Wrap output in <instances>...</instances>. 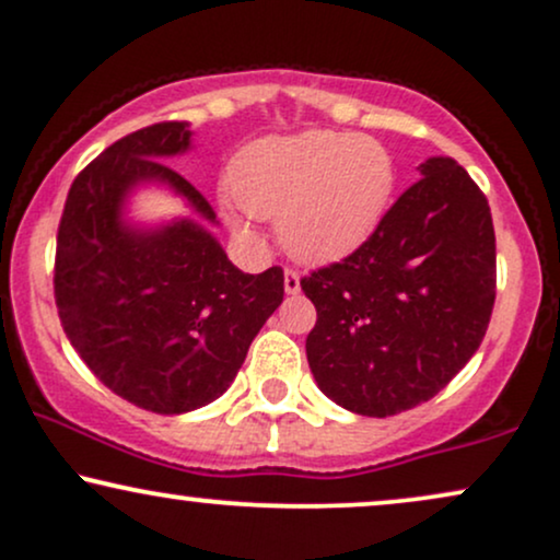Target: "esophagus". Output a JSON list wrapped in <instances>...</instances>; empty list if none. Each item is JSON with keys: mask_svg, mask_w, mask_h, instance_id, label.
<instances>
[{"mask_svg": "<svg viewBox=\"0 0 560 560\" xmlns=\"http://www.w3.org/2000/svg\"><path fill=\"white\" fill-rule=\"evenodd\" d=\"M301 291V275L295 269H285V293L295 295Z\"/></svg>", "mask_w": 560, "mask_h": 560, "instance_id": "obj_1", "label": "esophagus"}]
</instances>
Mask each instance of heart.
<instances>
[{"instance_id": "obj_1", "label": "heart", "mask_w": 560, "mask_h": 560, "mask_svg": "<svg viewBox=\"0 0 560 560\" xmlns=\"http://www.w3.org/2000/svg\"><path fill=\"white\" fill-rule=\"evenodd\" d=\"M395 161L363 135L303 132L246 144L228 171L225 207L233 231L248 218H278V238L291 257L324 265L361 248L395 195Z\"/></svg>"}]
</instances>
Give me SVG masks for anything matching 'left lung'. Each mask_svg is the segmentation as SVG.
<instances>
[{
  "label": "left lung",
  "instance_id": "1",
  "mask_svg": "<svg viewBox=\"0 0 560 560\" xmlns=\"http://www.w3.org/2000/svg\"><path fill=\"white\" fill-rule=\"evenodd\" d=\"M361 248L301 280L306 358L345 410L386 418L439 395L480 348L495 301L488 199L452 158L420 163Z\"/></svg>",
  "mask_w": 560,
  "mask_h": 560
}]
</instances>
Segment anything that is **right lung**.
I'll return each instance as SVG.
<instances>
[{"mask_svg":"<svg viewBox=\"0 0 560 560\" xmlns=\"http://www.w3.org/2000/svg\"><path fill=\"white\" fill-rule=\"evenodd\" d=\"M189 148L186 121L121 137L74 178L57 236L54 295L69 342L108 389L161 416L223 395L285 293L280 267L241 272L205 228L218 225L215 210L165 165ZM140 185H165L196 218L132 224L126 202Z\"/></svg>","mask_w":560,"mask_h":560,"instance_id":"right-lung-1","label":"right lung"}]
</instances>
